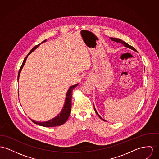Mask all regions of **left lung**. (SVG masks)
I'll use <instances>...</instances> for the list:
<instances>
[{
	"mask_svg": "<svg viewBox=\"0 0 159 159\" xmlns=\"http://www.w3.org/2000/svg\"><path fill=\"white\" fill-rule=\"evenodd\" d=\"M110 39L111 40H112V41H114V42H117V43H122L123 45L124 46V47H126V48H130V49H133V50H134L135 51H136L137 52V50L135 49L134 47H133L132 46H131V45H129V44H128L127 43H126L125 42H124L123 40H121V39H118V38H116V37H110ZM94 111H95V112H96V113L98 114V116L101 119H102L103 121H106L105 120H104V119H103L101 117H100V116L98 114V112H97V111L96 110V108H95V107H94Z\"/></svg>",
	"mask_w": 159,
	"mask_h": 159,
	"instance_id": "obj_1",
	"label": "left lung"
}]
</instances>
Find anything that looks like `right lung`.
Wrapping results in <instances>:
<instances>
[{
	"instance_id": "add662e5",
	"label": "right lung",
	"mask_w": 159,
	"mask_h": 159,
	"mask_svg": "<svg viewBox=\"0 0 159 159\" xmlns=\"http://www.w3.org/2000/svg\"><path fill=\"white\" fill-rule=\"evenodd\" d=\"M47 41V40H45L44 41H43L42 42H41L40 44L37 45L36 46H35L33 49H31L30 52L28 54V55L26 56V57L25 58L24 61L21 65V67L19 70V74H18V77H17V80L19 82V76H20V72L23 68V66H24L25 63L26 61V59L28 57V56L30 55L33 51H34V50L36 49L42 43L45 42ZM78 85V84L74 85H72L70 86V88L68 89L66 95V98H65V103L63 105V107L62 108L61 112L55 117H54L53 119L46 121V122H37L34 120H31V121L33 123H34L35 124L37 125H39L40 126H45V127H54V126H60L61 125H63L64 123L68 120L70 114L71 113V97H72V94L71 92L73 90L74 88L75 87H76Z\"/></svg>"
}]
</instances>
